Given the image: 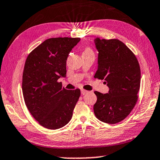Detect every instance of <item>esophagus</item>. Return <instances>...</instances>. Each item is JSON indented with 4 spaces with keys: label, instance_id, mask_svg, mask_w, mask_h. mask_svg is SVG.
Masks as SVG:
<instances>
[{
    "label": "esophagus",
    "instance_id": "1",
    "mask_svg": "<svg viewBox=\"0 0 160 160\" xmlns=\"http://www.w3.org/2000/svg\"><path fill=\"white\" fill-rule=\"evenodd\" d=\"M88 93V91L87 90H85V89H81V94L82 95H85Z\"/></svg>",
    "mask_w": 160,
    "mask_h": 160
}]
</instances>
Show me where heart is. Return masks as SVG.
Instances as JSON below:
<instances>
[{"label": "heart", "instance_id": "b5f03b06", "mask_svg": "<svg viewBox=\"0 0 160 160\" xmlns=\"http://www.w3.org/2000/svg\"><path fill=\"white\" fill-rule=\"evenodd\" d=\"M92 51H91V50L90 48H86L85 49V50L83 51V52H91Z\"/></svg>", "mask_w": 160, "mask_h": 160}]
</instances>
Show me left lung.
<instances>
[{"mask_svg":"<svg viewBox=\"0 0 160 160\" xmlns=\"http://www.w3.org/2000/svg\"><path fill=\"white\" fill-rule=\"evenodd\" d=\"M98 69L94 78L105 80L108 93L95 91L97 101L93 111L99 121L116 123L123 121L137 103L140 86V69L135 54L118 39L94 40Z\"/></svg>","mask_w":160,"mask_h":160,"instance_id":"8db88e82","label":"left lung"}]
</instances>
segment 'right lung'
Masks as SVG:
<instances>
[{
  "label": "right lung",
  "instance_id": "right-lung-1",
  "mask_svg": "<svg viewBox=\"0 0 160 160\" xmlns=\"http://www.w3.org/2000/svg\"><path fill=\"white\" fill-rule=\"evenodd\" d=\"M80 38H50L28 55L22 73L25 105L40 125L49 129L64 127L72 117L80 90H67L58 82L67 75V60Z\"/></svg>",
  "mask_w": 160,
  "mask_h": 160
}]
</instances>
